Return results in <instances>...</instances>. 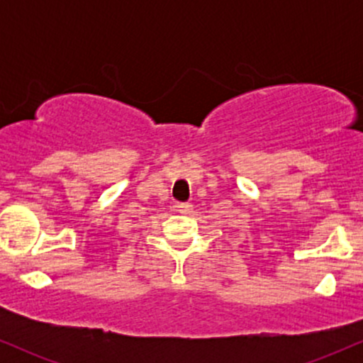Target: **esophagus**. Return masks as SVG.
<instances>
[{"label":"esophagus","instance_id":"esophagus-1","mask_svg":"<svg viewBox=\"0 0 363 363\" xmlns=\"http://www.w3.org/2000/svg\"><path fill=\"white\" fill-rule=\"evenodd\" d=\"M176 210L179 213H189L193 210V205L191 203H176Z\"/></svg>","mask_w":363,"mask_h":363}]
</instances>
